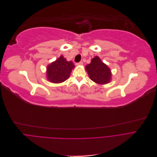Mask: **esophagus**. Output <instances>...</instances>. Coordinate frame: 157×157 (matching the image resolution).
I'll list each match as a JSON object with an SVG mask.
<instances>
[{"label": "esophagus", "instance_id": "34e87169", "mask_svg": "<svg viewBox=\"0 0 157 157\" xmlns=\"http://www.w3.org/2000/svg\"><path fill=\"white\" fill-rule=\"evenodd\" d=\"M76 64H77V66H82V65H83V62H79Z\"/></svg>", "mask_w": 157, "mask_h": 157}]
</instances>
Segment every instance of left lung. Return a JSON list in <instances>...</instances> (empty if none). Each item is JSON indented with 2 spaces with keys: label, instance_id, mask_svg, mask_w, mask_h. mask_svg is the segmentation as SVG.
Instances as JSON below:
<instances>
[{
  "label": "left lung",
  "instance_id": "obj_1",
  "mask_svg": "<svg viewBox=\"0 0 157 157\" xmlns=\"http://www.w3.org/2000/svg\"><path fill=\"white\" fill-rule=\"evenodd\" d=\"M90 78L98 84H106L111 81L110 69L98 57L92 59L91 63L86 66Z\"/></svg>",
  "mask_w": 157,
  "mask_h": 157
}]
</instances>
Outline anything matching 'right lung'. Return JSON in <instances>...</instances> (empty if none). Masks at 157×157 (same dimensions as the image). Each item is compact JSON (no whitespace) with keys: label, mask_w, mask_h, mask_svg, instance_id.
Listing matches in <instances>:
<instances>
[{"label":"right lung","mask_w":157,"mask_h":157,"mask_svg":"<svg viewBox=\"0 0 157 157\" xmlns=\"http://www.w3.org/2000/svg\"><path fill=\"white\" fill-rule=\"evenodd\" d=\"M75 67L72 61H67L61 56L47 67V78L52 83H58L69 78L72 70Z\"/></svg>","instance_id":"obj_1"}]
</instances>
